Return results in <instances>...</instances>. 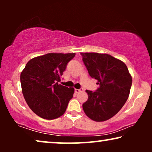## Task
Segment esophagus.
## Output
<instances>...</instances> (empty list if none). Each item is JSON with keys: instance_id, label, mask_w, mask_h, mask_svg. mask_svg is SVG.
<instances>
[{"instance_id": "1", "label": "esophagus", "mask_w": 152, "mask_h": 152, "mask_svg": "<svg viewBox=\"0 0 152 152\" xmlns=\"http://www.w3.org/2000/svg\"><path fill=\"white\" fill-rule=\"evenodd\" d=\"M83 90H84V89H83L82 88H80V89H75V93H80V92H81V91H82Z\"/></svg>"}]
</instances>
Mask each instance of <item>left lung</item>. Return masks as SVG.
<instances>
[{
  "mask_svg": "<svg viewBox=\"0 0 152 152\" xmlns=\"http://www.w3.org/2000/svg\"><path fill=\"white\" fill-rule=\"evenodd\" d=\"M81 55L89 75L99 85L95 91H86L88 98L83 109L91 120L105 121L118 113L127 100L132 77L124 62L108 54Z\"/></svg>",
  "mask_w": 152,
  "mask_h": 152,
  "instance_id": "obj_1",
  "label": "left lung"
}]
</instances>
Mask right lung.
<instances>
[{"label":"right lung","instance_id":"add662e5","mask_svg":"<svg viewBox=\"0 0 152 152\" xmlns=\"http://www.w3.org/2000/svg\"><path fill=\"white\" fill-rule=\"evenodd\" d=\"M75 53H48L30 59L20 74L22 92L31 110L39 117L53 120L65 113L73 88L58 84Z\"/></svg>","mask_w":152,"mask_h":152}]
</instances>
